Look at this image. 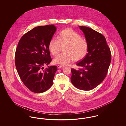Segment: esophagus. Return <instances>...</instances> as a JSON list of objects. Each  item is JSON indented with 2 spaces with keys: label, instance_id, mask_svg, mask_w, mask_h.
Listing matches in <instances>:
<instances>
[{
  "label": "esophagus",
  "instance_id": "esophagus-1",
  "mask_svg": "<svg viewBox=\"0 0 126 126\" xmlns=\"http://www.w3.org/2000/svg\"><path fill=\"white\" fill-rule=\"evenodd\" d=\"M57 66H58V68H61V67L62 68V67H64L65 66H64V65H58Z\"/></svg>",
  "mask_w": 126,
  "mask_h": 126
}]
</instances>
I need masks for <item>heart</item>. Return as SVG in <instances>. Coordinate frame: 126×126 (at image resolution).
<instances>
[{"instance_id": "1", "label": "heart", "mask_w": 126, "mask_h": 126, "mask_svg": "<svg viewBox=\"0 0 126 126\" xmlns=\"http://www.w3.org/2000/svg\"><path fill=\"white\" fill-rule=\"evenodd\" d=\"M63 47L64 52L54 59L55 63L66 65L74 60L83 59L87 53L88 44L76 32L67 29L61 31L58 39H51L48 44V49L53 56H56Z\"/></svg>"}]
</instances>
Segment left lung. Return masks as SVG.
Listing matches in <instances>:
<instances>
[{
  "label": "left lung",
  "instance_id": "8db88e82",
  "mask_svg": "<svg viewBox=\"0 0 126 126\" xmlns=\"http://www.w3.org/2000/svg\"><path fill=\"white\" fill-rule=\"evenodd\" d=\"M88 44V53L77 63L79 69H71L72 84L78 89L95 88L105 78L111 61V53L104 36L89 27L79 26Z\"/></svg>",
  "mask_w": 126,
  "mask_h": 126
}]
</instances>
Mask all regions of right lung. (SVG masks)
I'll return each mask as SVG.
<instances>
[{"label": "right lung", "instance_id": "right-lung-1", "mask_svg": "<svg viewBox=\"0 0 126 126\" xmlns=\"http://www.w3.org/2000/svg\"><path fill=\"white\" fill-rule=\"evenodd\" d=\"M57 30L54 25L37 26L26 32L18 42L15 63L18 75L32 92L42 93L52 85L57 66L51 61L48 44ZM48 67L43 70V66Z\"/></svg>", "mask_w": 126, "mask_h": 126}]
</instances>
